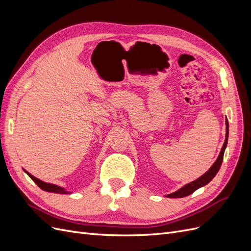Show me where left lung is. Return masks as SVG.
Instances as JSON below:
<instances>
[{"mask_svg": "<svg viewBox=\"0 0 251 251\" xmlns=\"http://www.w3.org/2000/svg\"><path fill=\"white\" fill-rule=\"evenodd\" d=\"M225 125H226V134H225V141L223 143V147L221 149V151H220V154L217 158V160L214 162V164H212L210 166V169L203 174L201 177H199L198 179H196L192 182H189V183L185 184L184 186H182L181 188H179L178 191L174 192L172 194H169V195H165V197H168V198H183V197H186V196H189L191 194H193L195 191H197V189L206 185L207 183H209V182L214 179V177L217 175V173L219 172L220 168H221V164H222V161H223V156H224V151H225V149L227 147V141H228V131H229V126H228V120L226 119L225 121Z\"/></svg>", "mask_w": 251, "mask_h": 251, "instance_id": "left-lung-1", "label": "left lung"}]
</instances>
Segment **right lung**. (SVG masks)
Segmentation results:
<instances>
[{"instance_id":"obj_1","label":"right lung","mask_w":251,"mask_h":251,"mask_svg":"<svg viewBox=\"0 0 251 251\" xmlns=\"http://www.w3.org/2000/svg\"><path fill=\"white\" fill-rule=\"evenodd\" d=\"M24 172L28 175V176L31 178L34 182H35V184L39 186L40 188H42L43 191H45V192H49V193H55V194H71V192H68L66 188H64V187H62V186H58V185H56V184H52V183H48V182H44V181H42V180H40V179H37L36 177H34V176H32L31 174L30 173H28L27 171H25L24 170Z\"/></svg>"}]
</instances>
